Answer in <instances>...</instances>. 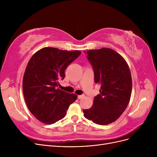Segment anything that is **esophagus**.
Here are the masks:
<instances>
[{
	"label": "esophagus",
	"instance_id": "34e87169",
	"mask_svg": "<svg viewBox=\"0 0 157 157\" xmlns=\"http://www.w3.org/2000/svg\"><path fill=\"white\" fill-rule=\"evenodd\" d=\"M84 97V95H80V96H78V99H82Z\"/></svg>",
	"mask_w": 157,
	"mask_h": 157
}]
</instances>
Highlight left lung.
I'll use <instances>...</instances> for the list:
<instances>
[{
    "instance_id": "left-lung-1",
    "label": "left lung",
    "mask_w": 157,
    "mask_h": 157,
    "mask_svg": "<svg viewBox=\"0 0 157 157\" xmlns=\"http://www.w3.org/2000/svg\"><path fill=\"white\" fill-rule=\"evenodd\" d=\"M84 52L92 65L94 81L101 88L92 107L83 110L84 116L97 124H111L121 117L130 101L132 80L129 66L122 56L110 48Z\"/></svg>"
}]
</instances>
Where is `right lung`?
<instances>
[{"instance_id":"1","label":"right lung","mask_w":157,"mask_h":157,"mask_svg":"<svg viewBox=\"0 0 157 157\" xmlns=\"http://www.w3.org/2000/svg\"><path fill=\"white\" fill-rule=\"evenodd\" d=\"M81 54L45 47L33 55L23 78V92L27 106L38 120L52 124L65 117L69 105L77 98L75 94L58 87L67 66Z\"/></svg>"}]
</instances>
